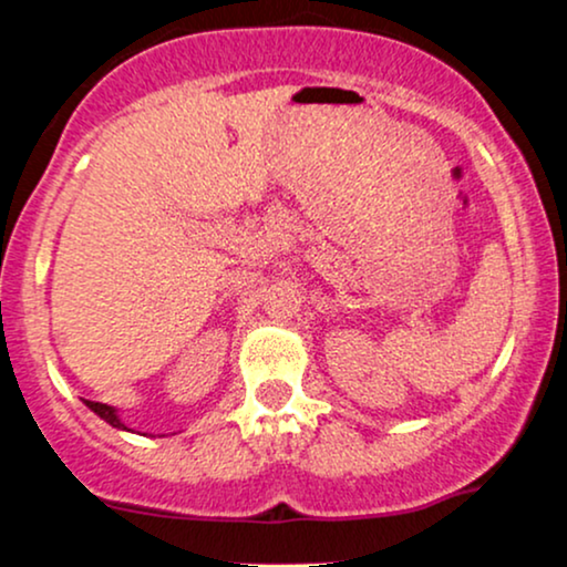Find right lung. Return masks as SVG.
I'll list each match as a JSON object with an SVG mask.
<instances>
[{
	"mask_svg": "<svg viewBox=\"0 0 567 567\" xmlns=\"http://www.w3.org/2000/svg\"><path fill=\"white\" fill-rule=\"evenodd\" d=\"M84 405L93 410L97 419H103V421H106V424H112L114 429H122V432H133V429H130L125 421L120 419V410H116V408L103 405V402H90V400H84Z\"/></svg>",
	"mask_w": 567,
	"mask_h": 567,
	"instance_id": "obj_1",
	"label": "right lung"
}]
</instances>
